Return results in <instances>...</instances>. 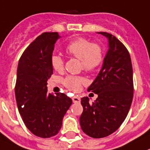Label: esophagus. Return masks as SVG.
<instances>
[{"label":"esophagus","instance_id":"1","mask_svg":"<svg viewBox=\"0 0 150 150\" xmlns=\"http://www.w3.org/2000/svg\"><path fill=\"white\" fill-rule=\"evenodd\" d=\"M72 101H73V103H79L81 102V99L80 97L75 96V97H72Z\"/></svg>","mask_w":150,"mask_h":150}]
</instances>
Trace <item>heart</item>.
I'll return each mask as SVG.
<instances>
[{"mask_svg": "<svg viewBox=\"0 0 150 150\" xmlns=\"http://www.w3.org/2000/svg\"><path fill=\"white\" fill-rule=\"evenodd\" d=\"M66 51L69 55L81 60L84 71H92L96 69L103 61L102 47L97 44L91 43L88 39L79 38L68 44ZM51 65L53 69L61 71L64 69V60L58 54H53L51 57ZM84 82L82 77L67 76L63 80V84L71 91H77Z\"/></svg>", "mask_w": 150, "mask_h": 150, "instance_id": "obj_1", "label": "heart"}]
</instances>
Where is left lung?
<instances>
[{"instance_id":"obj_1","label":"left lung","mask_w":150,"mask_h":150,"mask_svg":"<svg viewBox=\"0 0 150 150\" xmlns=\"http://www.w3.org/2000/svg\"><path fill=\"white\" fill-rule=\"evenodd\" d=\"M108 39L109 49L101 70L88 88L98 95L91 104L81 98L83 112L80 125L86 134L102 138L112 134L123 123L134 95L133 69L129 52L118 38L107 32H98Z\"/></svg>"}]
</instances>
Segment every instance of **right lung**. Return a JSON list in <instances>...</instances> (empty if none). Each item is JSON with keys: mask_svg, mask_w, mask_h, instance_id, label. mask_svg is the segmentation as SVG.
<instances>
[{"mask_svg": "<svg viewBox=\"0 0 150 150\" xmlns=\"http://www.w3.org/2000/svg\"><path fill=\"white\" fill-rule=\"evenodd\" d=\"M58 32H44L21 56L15 86L16 100L25 125L35 136L58 134L63 117L72 103L65 93H47V81L53 74L51 57Z\"/></svg>", "mask_w": 150, "mask_h": 150, "instance_id": "right-lung-1", "label": "right lung"}]
</instances>
